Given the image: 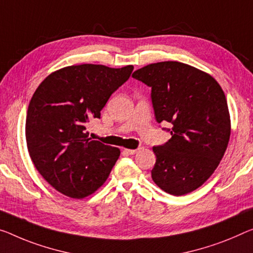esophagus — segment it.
Returning a JSON list of instances; mask_svg holds the SVG:
<instances>
[{
	"label": "esophagus",
	"mask_w": 253,
	"mask_h": 253,
	"mask_svg": "<svg viewBox=\"0 0 253 253\" xmlns=\"http://www.w3.org/2000/svg\"><path fill=\"white\" fill-rule=\"evenodd\" d=\"M123 153L126 155H134L138 153V149H124Z\"/></svg>",
	"instance_id": "34e87169"
}]
</instances>
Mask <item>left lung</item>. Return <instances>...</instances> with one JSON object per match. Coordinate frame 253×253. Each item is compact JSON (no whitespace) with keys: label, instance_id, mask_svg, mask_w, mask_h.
<instances>
[{"label":"left lung","instance_id":"left-lung-1","mask_svg":"<svg viewBox=\"0 0 253 253\" xmlns=\"http://www.w3.org/2000/svg\"><path fill=\"white\" fill-rule=\"evenodd\" d=\"M132 77L151 87L156 121L172 123L169 141L153 147L155 183L173 196L203 185L227 148L231 119L219 84L201 70L176 61L158 62Z\"/></svg>","mask_w":253,"mask_h":253}]
</instances>
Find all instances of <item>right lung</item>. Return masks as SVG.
<instances>
[{
  "label": "right lung",
  "instance_id": "1",
  "mask_svg": "<svg viewBox=\"0 0 253 253\" xmlns=\"http://www.w3.org/2000/svg\"><path fill=\"white\" fill-rule=\"evenodd\" d=\"M133 67L71 65L50 73L32 97L26 119L30 158L57 191L81 199L107 180L120 149L91 140L87 123L100 118L111 95Z\"/></svg>",
  "mask_w": 253,
  "mask_h": 253
}]
</instances>
